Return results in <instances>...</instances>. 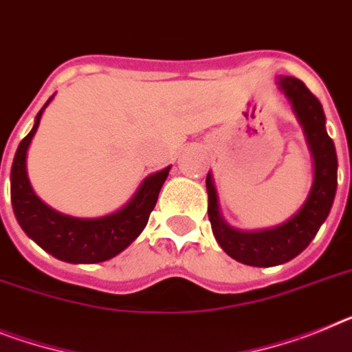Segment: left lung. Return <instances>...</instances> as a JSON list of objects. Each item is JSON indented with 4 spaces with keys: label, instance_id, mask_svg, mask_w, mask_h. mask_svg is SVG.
<instances>
[{
    "label": "left lung",
    "instance_id": "obj_1",
    "mask_svg": "<svg viewBox=\"0 0 352 352\" xmlns=\"http://www.w3.org/2000/svg\"><path fill=\"white\" fill-rule=\"evenodd\" d=\"M278 83L292 103L314 155V185L301 210L276 228L258 231L235 230L222 221L212 176H206L208 219L212 222L213 235L233 260L253 267L281 265L302 253L329 215L336 194L338 160L335 144L326 131L322 104L297 78H279Z\"/></svg>",
    "mask_w": 352,
    "mask_h": 352
}]
</instances>
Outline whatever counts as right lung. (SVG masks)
<instances>
[{"instance_id": "1", "label": "right lung", "mask_w": 352, "mask_h": 352, "mask_svg": "<svg viewBox=\"0 0 352 352\" xmlns=\"http://www.w3.org/2000/svg\"><path fill=\"white\" fill-rule=\"evenodd\" d=\"M35 117L32 131L21 140L10 170L12 208L19 226L44 251L62 262L99 263L124 251L146 228L170 165L147 176L121 210L98 219H78L44 205L33 192L26 174V153L37 131L44 108Z\"/></svg>"}]
</instances>
